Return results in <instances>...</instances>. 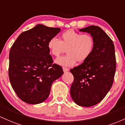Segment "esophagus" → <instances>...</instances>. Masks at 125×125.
I'll list each match as a JSON object with an SVG mask.
<instances>
[{"label":"esophagus","mask_w":125,"mask_h":125,"mask_svg":"<svg viewBox=\"0 0 125 125\" xmlns=\"http://www.w3.org/2000/svg\"><path fill=\"white\" fill-rule=\"evenodd\" d=\"M62 70H63V71H64V72H67V71H69V69L66 68V67H63Z\"/></svg>","instance_id":"esophagus-1"}]
</instances>
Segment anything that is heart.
I'll return each mask as SVG.
<instances>
[{"mask_svg": "<svg viewBox=\"0 0 125 125\" xmlns=\"http://www.w3.org/2000/svg\"><path fill=\"white\" fill-rule=\"evenodd\" d=\"M94 48V40L89 33L81 34L73 30L64 32L60 41L52 38L48 41V48L54 57H58L66 50L67 55L60 57L55 63L62 66H73L76 61L84 62L89 58Z\"/></svg>", "mask_w": 125, "mask_h": 125, "instance_id": "heart-1", "label": "heart"}]
</instances>
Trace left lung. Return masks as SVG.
Listing matches in <instances>:
<instances>
[{
  "mask_svg": "<svg viewBox=\"0 0 125 125\" xmlns=\"http://www.w3.org/2000/svg\"><path fill=\"white\" fill-rule=\"evenodd\" d=\"M94 40V48L89 58L70 70L74 76L70 94L78 106L90 107L101 102L111 89L116 72V61L113 41L97 26L80 29Z\"/></svg>",
  "mask_w": 125,
  "mask_h": 125,
  "instance_id": "left-lung-1",
  "label": "left lung"
}]
</instances>
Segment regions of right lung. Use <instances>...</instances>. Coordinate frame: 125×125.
I'll return each mask as SVG.
<instances>
[{"label": "right lung", "instance_id": "add662e5", "mask_svg": "<svg viewBox=\"0 0 125 125\" xmlns=\"http://www.w3.org/2000/svg\"><path fill=\"white\" fill-rule=\"evenodd\" d=\"M61 31L58 28L36 25L22 32L9 52V77L22 101L39 104L48 97L52 83L62 75V67L52 64L48 43Z\"/></svg>", "mask_w": 125, "mask_h": 125}]
</instances>
